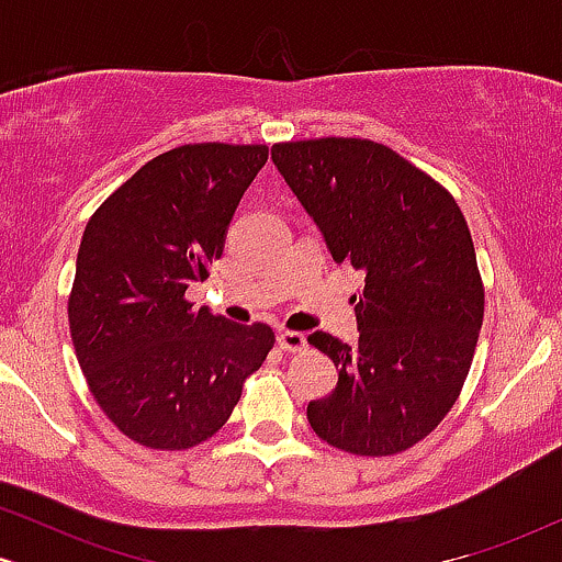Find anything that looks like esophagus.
<instances>
[{"mask_svg":"<svg viewBox=\"0 0 562 562\" xmlns=\"http://www.w3.org/2000/svg\"><path fill=\"white\" fill-rule=\"evenodd\" d=\"M277 346L282 351H303L306 348V335L303 333H293V330H282L277 335Z\"/></svg>","mask_w":562,"mask_h":562,"instance_id":"obj_1","label":"esophagus"}]
</instances>
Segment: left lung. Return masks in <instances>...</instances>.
I'll return each mask as SVG.
<instances>
[{
    "label": "left lung",
    "instance_id": "1",
    "mask_svg": "<svg viewBox=\"0 0 562 562\" xmlns=\"http://www.w3.org/2000/svg\"><path fill=\"white\" fill-rule=\"evenodd\" d=\"M272 160L335 263L364 274L353 295L359 344L308 335L340 367L330 396L308 402V423L351 454L409 449L454 406L479 344L483 285L465 216L378 142H282Z\"/></svg>",
    "mask_w": 562,
    "mask_h": 562
}]
</instances>
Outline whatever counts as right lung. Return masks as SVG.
Returning <instances> with one entry per match:
<instances>
[{
	"label": "right lung",
	"instance_id": "obj_1",
	"mask_svg": "<svg viewBox=\"0 0 562 562\" xmlns=\"http://www.w3.org/2000/svg\"><path fill=\"white\" fill-rule=\"evenodd\" d=\"M267 158V145L173 147L83 229L68 301L76 359L102 412L142 447L190 449L214 436L274 346L272 327L235 325L184 299L222 259Z\"/></svg>",
	"mask_w": 562,
	"mask_h": 562
}]
</instances>
